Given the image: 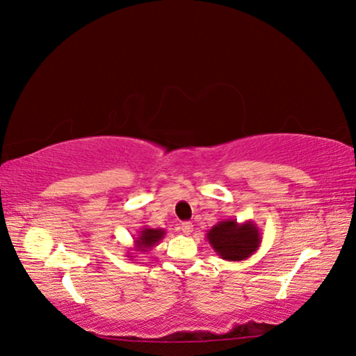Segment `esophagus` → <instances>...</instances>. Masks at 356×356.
Segmentation results:
<instances>
[{
  "instance_id": "esophagus-1",
  "label": "esophagus",
  "mask_w": 356,
  "mask_h": 356,
  "mask_svg": "<svg viewBox=\"0 0 356 356\" xmlns=\"http://www.w3.org/2000/svg\"><path fill=\"white\" fill-rule=\"evenodd\" d=\"M180 229H182V232L185 233V235H190V233L193 232V225L190 224V222H184V224H182V227H180Z\"/></svg>"
}]
</instances>
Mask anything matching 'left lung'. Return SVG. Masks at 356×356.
<instances>
[{
  "mask_svg": "<svg viewBox=\"0 0 356 356\" xmlns=\"http://www.w3.org/2000/svg\"><path fill=\"white\" fill-rule=\"evenodd\" d=\"M206 240L217 256L229 262L246 261L261 246L262 236L252 220L236 222V219L220 220L206 233Z\"/></svg>",
  "mask_w": 356,
  "mask_h": 356,
  "instance_id": "1",
  "label": "left lung"
}]
</instances>
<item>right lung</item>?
I'll return each mask as SVG.
<instances>
[{
	"mask_svg": "<svg viewBox=\"0 0 356 356\" xmlns=\"http://www.w3.org/2000/svg\"><path fill=\"white\" fill-rule=\"evenodd\" d=\"M164 235H166V230L144 227V229L139 232V235L134 238V249L137 252H148L163 240ZM127 257H132V256L131 254H127Z\"/></svg>",
	"mask_w": 356,
	"mask_h": 356,
	"instance_id": "1",
	"label": "right lung"
}]
</instances>
